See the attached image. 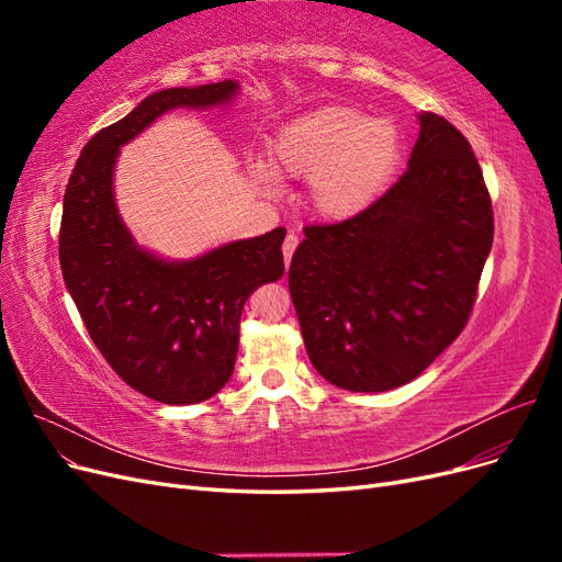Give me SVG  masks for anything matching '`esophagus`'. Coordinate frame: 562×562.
Wrapping results in <instances>:
<instances>
[{
	"mask_svg": "<svg viewBox=\"0 0 562 562\" xmlns=\"http://www.w3.org/2000/svg\"><path fill=\"white\" fill-rule=\"evenodd\" d=\"M297 244H300V239H297V234H288L285 236V241H283V260H285V267L291 265V258H293V252H295V248H297Z\"/></svg>",
	"mask_w": 562,
	"mask_h": 562,
	"instance_id": "esophagus-1",
	"label": "esophagus"
}]
</instances>
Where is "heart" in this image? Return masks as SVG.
I'll list each match as a JSON object with an SVG mask.
<instances>
[{
	"instance_id": "heart-1",
	"label": "heart",
	"mask_w": 562,
	"mask_h": 562,
	"mask_svg": "<svg viewBox=\"0 0 562 562\" xmlns=\"http://www.w3.org/2000/svg\"><path fill=\"white\" fill-rule=\"evenodd\" d=\"M271 155L281 173L310 178V201L318 215L342 220L382 194L401 157V131L386 116L326 105L288 122L271 143ZM252 178L274 187L267 164H252Z\"/></svg>"
}]
</instances>
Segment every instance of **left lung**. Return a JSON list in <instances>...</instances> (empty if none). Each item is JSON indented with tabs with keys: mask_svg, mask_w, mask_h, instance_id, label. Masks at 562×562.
I'll return each mask as SVG.
<instances>
[{
	"mask_svg": "<svg viewBox=\"0 0 562 562\" xmlns=\"http://www.w3.org/2000/svg\"><path fill=\"white\" fill-rule=\"evenodd\" d=\"M492 234L469 140L422 112L398 182L359 215L304 227L293 255L288 285L318 375L347 391L415 380L464 330Z\"/></svg>",
	"mask_w": 562,
	"mask_h": 562,
	"instance_id": "8db88e82",
	"label": "left lung"
}]
</instances>
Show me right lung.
I'll list each match as a JSON object with an SVG mask.
<instances>
[{
    "mask_svg": "<svg viewBox=\"0 0 562 562\" xmlns=\"http://www.w3.org/2000/svg\"><path fill=\"white\" fill-rule=\"evenodd\" d=\"M225 79L147 95L83 145L63 201L60 269L91 339L128 386L166 405H190L227 384L239 351L244 304L283 277L277 227L192 260H164L135 244L114 203L119 147L168 110L227 105Z\"/></svg>",
    "mask_w": 562,
    "mask_h": 562,
    "instance_id": "obj_1",
    "label": "right lung"
}]
</instances>
